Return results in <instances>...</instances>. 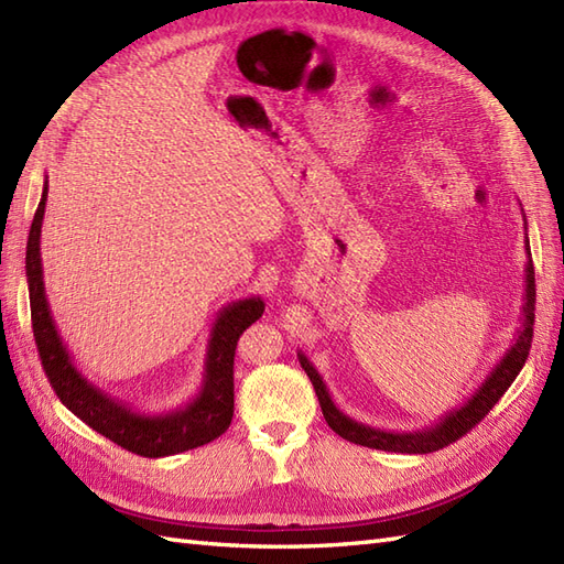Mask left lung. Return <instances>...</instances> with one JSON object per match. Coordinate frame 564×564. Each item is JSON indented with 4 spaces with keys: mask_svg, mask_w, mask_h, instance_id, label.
Wrapping results in <instances>:
<instances>
[{
    "mask_svg": "<svg viewBox=\"0 0 564 564\" xmlns=\"http://www.w3.org/2000/svg\"><path fill=\"white\" fill-rule=\"evenodd\" d=\"M527 254H529V238H527ZM524 283L527 285H524V305H522V326L517 328V338L510 345V350L502 355L500 362L484 379V383L476 388L471 398H467L465 405L445 412L436 424H431L420 431H402V433L381 431V429H373V426L350 420L348 414H343L336 408V402L330 400V395L326 391L322 373L314 369V365L300 350L297 359H300L302 369L307 371V377L316 391V398H319L326 424L334 429L340 438L350 441V443L365 445V447H377V451H388V453H408V455H426L433 451H441V447L451 445L457 438L465 436L469 429H474L490 410H494V405L512 386L517 373L522 371L527 357H529L531 336H533V310H536V281H533L531 259H527Z\"/></svg>",
    "mask_w": 564,
    "mask_h": 564,
    "instance_id": "8db88e82",
    "label": "left lung"
}]
</instances>
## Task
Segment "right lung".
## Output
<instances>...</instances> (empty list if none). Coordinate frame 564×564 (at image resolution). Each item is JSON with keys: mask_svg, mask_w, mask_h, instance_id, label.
I'll return each mask as SVG.
<instances>
[{"mask_svg": "<svg viewBox=\"0 0 564 564\" xmlns=\"http://www.w3.org/2000/svg\"><path fill=\"white\" fill-rule=\"evenodd\" d=\"M47 205V181L42 187V197L35 219L28 234L25 250V276L28 293H31V319L37 352L47 379L64 405L74 412L80 422L102 433L109 441L126 447L128 453L142 457H166L193 451L205 443L219 438L234 420V357L242 330L254 324L264 314L262 297H245L228 302L214 319L205 377L197 395L183 408L162 414H148L128 408L126 402L111 398L102 388L90 383L76 369L66 345L54 326L50 302L45 295V276H42L40 234Z\"/></svg>", "mask_w": 564, "mask_h": 564, "instance_id": "add662e5", "label": "right lung"}]
</instances>
